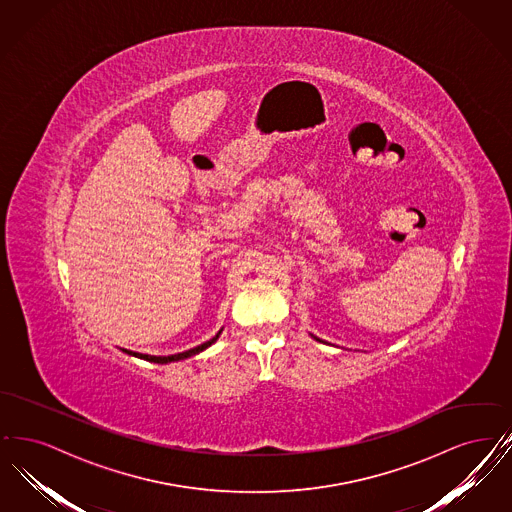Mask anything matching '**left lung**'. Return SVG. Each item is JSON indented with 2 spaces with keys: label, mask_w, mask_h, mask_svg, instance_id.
Wrapping results in <instances>:
<instances>
[{
  "label": "left lung",
  "mask_w": 512,
  "mask_h": 512,
  "mask_svg": "<svg viewBox=\"0 0 512 512\" xmlns=\"http://www.w3.org/2000/svg\"><path fill=\"white\" fill-rule=\"evenodd\" d=\"M315 340H318V338H315ZM318 341H320V340H318Z\"/></svg>",
  "instance_id": "left-lung-1"
}]
</instances>
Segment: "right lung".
I'll return each mask as SVG.
<instances>
[{"instance_id": "1", "label": "right lung", "mask_w": 512, "mask_h": 512, "mask_svg": "<svg viewBox=\"0 0 512 512\" xmlns=\"http://www.w3.org/2000/svg\"><path fill=\"white\" fill-rule=\"evenodd\" d=\"M219 334L215 336V338H211L209 341H205V343H201V345H197L194 349H188V351H184V353H176V355H169V357H155V355H144V353H134V351H128V349H122L124 353H128V355H134V357H138V359H144V361H149V363H159V365H167V363H174V361H184V359H188V357H194L197 353H201L203 349H207V347H211L215 341L219 340Z\"/></svg>"}]
</instances>
